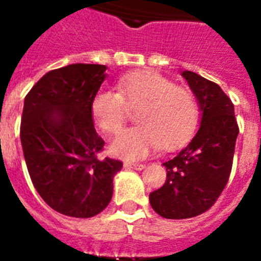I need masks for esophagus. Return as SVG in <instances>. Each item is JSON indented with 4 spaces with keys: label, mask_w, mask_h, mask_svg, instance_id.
Instances as JSON below:
<instances>
[{
    "label": "esophagus",
    "mask_w": 261,
    "mask_h": 261,
    "mask_svg": "<svg viewBox=\"0 0 261 261\" xmlns=\"http://www.w3.org/2000/svg\"><path fill=\"white\" fill-rule=\"evenodd\" d=\"M124 168L127 169H134V170H142L145 168L144 164H134V162H124Z\"/></svg>",
    "instance_id": "1"
}]
</instances>
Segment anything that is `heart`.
Returning a JSON list of instances; mask_svg holds the SVG:
<instances>
[{"label": "heart", "instance_id": "b5f03b06", "mask_svg": "<svg viewBox=\"0 0 261 261\" xmlns=\"http://www.w3.org/2000/svg\"><path fill=\"white\" fill-rule=\"evenodd\" d=\"M128 108L138 109V124L123 131L110 145L116 156L124 159L144 158L159 147H181L196 133L200 120V109L192 92L153 71L121 76L117 92L99 89L92 97V119L105 133L117 134Z\"/></svg>", "mask_w": 261, "mask_h": 261}]
</instances>
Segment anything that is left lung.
Segmentation results:
<instances>
[{"instance_id":"left-lung-1","label":"left lung","mask_w":261,"mask_h":261,"mask_svg":"<svg viewBox=\"0 0 261 261\" xmlns=\"http://www.w3.org/2000/svg\"><path fill=\"white\" fill-rule=\"evenodd\" d=\"M201 109L190 144L165 162L166 181L149 194L153 211L168 219L197 217L213 207L229 180L239 127L233 103L215 82L183 71Z\"/></svg>"}]
</instances>
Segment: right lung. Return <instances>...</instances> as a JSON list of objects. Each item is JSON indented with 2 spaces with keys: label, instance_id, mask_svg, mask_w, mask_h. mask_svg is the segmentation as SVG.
<instances>
[{
  "label": "right lung",
  "instance_id": "right-lung-1",
  "mask_svg": "<svg viewBox=\"0 0 261 261\" xmlns=\"http://www.w3.org/2000/svg\"><path fill=\"white\" fill-rule=\"evenodd\" d=\"M106 78V65L71 64L48 71L25 97L20 142L32 183L47 205L74 218L108 207L113 177L123 168L99 159L91 102Z\"/></svg>",
  "mask_w": 261,
  "mask_h": 261
}]
</instances>
